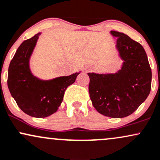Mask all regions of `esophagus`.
<instances>
[{"label":"esophagus","mask_w":160,"mask_h":160,"mask_svg":"<svg viewBox=\"0 0 160 160\" xmlns=\"http://www.w3.org/2000/svg\"><path fill=\"white\" fill-rule=\"evenodd\" d=\"M88 70H90V69H88Z\"/></svg>","instance_id":"34e87169"}]
</instances>
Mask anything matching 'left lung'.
<instances>
[{"instance_id": "8db88e82", "label": "left lung", "mask_w": 160, "mask_h": 160, "mask_svg": "<svg viewBox=\"0 0 160 160\" xmlns=\"http://www.w3.org/2000/svg\"><path fill=\"white\" fill-rule=\"evenodd\" d=\"M117 49L123 61L115 73L88 72L89 93L99 113L114 118H125L136 111L149 95L152 72L145 51L129 36L112 31Z\"/></svg>"}]
</instances>
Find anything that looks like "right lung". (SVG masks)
Listing matches in <instances>:
<instances>
[{
	"label": "right lung",
	"mask_w": 160,
	"mask_h": 160,
	"mask_svg": "<svg viewBox=\"0 0 160 160\" xmlns=\"http://www.w3.org/2000/svg\"><path fill=\"white\" fill-rule=\"evenodd\" d=\"M41 33L24 40L9 63L7 85L12 97L24 113L34 118H46L58 109L67 87L80 72L51 80H41L30 69V58Z\"/></svg>",
	"instance_id": "1"
}]
</instances>
